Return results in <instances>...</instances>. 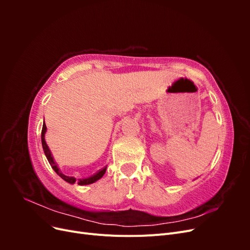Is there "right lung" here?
<instances>
[{
	"instance_id": "1",
	"label": "right lung",
	"mask_w": 250,
	"mask_h": 250,
	"mask_svg": "<svg viewBox=\"0 0 250 250\" xmlns=\"http://www.w3.org/2000/svg\"><path fill=\"white\" fill-rule=\"evenodd\" d=\"M46 131H47V126H46V124H44V122H43L42 129V144L43 152H44V154H46L47 160H48L49 164L51 165L52 169L57 173V175H59L63 180H65L66 183L72 184V185H74L75 183H77L79 186H85V185H90V184L95 183V181H97L98 179H100L104 175L105 171H106L107 167H105V168L99 170V171H98L96 174H94V175H92V176H89L87 178H82V179L81 178L80 179H76V178L73 177V176H66V175H64V174H62V171L59 170L57 164L55 163L54 158H53L51 151H50V149H49V147L47 145V143H46V140H44V134H46Z\"/></svg>"
}]
</instances>
